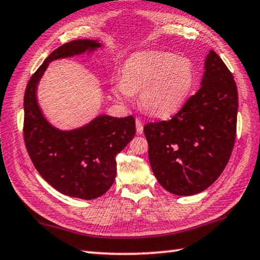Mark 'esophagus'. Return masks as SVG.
Here are the masks:
<instances>
[{
    "instance_id": "34e87169",
    "label": "esophagus",
    "mask_w": 260,
    "mask_h": 260,
    "mask_svg": "<svg viewBox=\"0 0 260 260\" xmlns=\"http://www.w3.org/2000/svg\"><path fill=\"white\" fill-rule=\"evenodd\" d=\"M135 125H136V132H138V134H142L143 133V124H142V121L139 119V118H136L135 119Z\"/></svg>"
}]
</instances>
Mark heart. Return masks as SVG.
Here are the masks:
<instances>
[{"label": "heart", "instance_id": "obj_1", "mask_svg": "<svg viewBox=\"0 0 260 260\" xmlns=\"http://www.w3.org/2000/svg\"><path fill=\"white\" fill-rule=\"evenodd\" d=\"M193 82L190 60L169 52L134 54L126 61L122 77L113 81L112 91L121 102L139 93L141 109L157 118L169 117L186 102Z\"/></svg>", "mask_w": 260, "mask_h": 260}]
</instances>
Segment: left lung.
<instances>
[{
	"mask_svg": "<svg viewBox=\"0 0 260 260\" xmlns=\"http://www.w3.org/2000/svg\"><path fill=\"white\" fill-rule=\"evenodd\" d=\"M201 88L169 121L144 126L149 161L167 191L190 196L222 173L234 148L239 96L233 74L213 50Z\"/></svg>",
	"mask_w": 260,
	"mask_h": 260,
	"instance_id": "1",
	"label": "left lung"
}]
</instances>
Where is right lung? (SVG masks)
I'll return each instance as SVG.
<instances>
[{
    "instance_id": "add662e5",
    "label": "right lung",
    "mask_w": 260,
    "mask_h": 260,
    "mask_svg": "<svg viewBox=\"0 0 260 260\" xmlns=\"http://www.w3.org/2000/svg\"><path fill=\"white\" fill-rule=\"evenodd\" d=\"M103 46L98 40H74L47 57L29 79L24 96V140L35 169L64 195L94 200L116 179V156L135 135L133 116L100 114L78 128L63 131L47 120L38 102V86L52 60L91 54Z\"/></svg>"
}]
</instances>
